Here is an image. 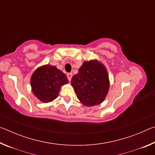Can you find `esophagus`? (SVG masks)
<instances>
[{"mask_svg": "<svg viewBox=\"0 0 155 155\" xmlns=\"http://www.w3.org/2000/svg\"><path fill=\"white\" fill-rule=\"evenodd\" d=\"M67 77H68V79L70 81H71L72 77V73H68V74H67Z\"/></svg>", "mask_w": 155, "mask_h": 155, "instance_id": "34e87169", "label": "esophagus"}]
</instances>
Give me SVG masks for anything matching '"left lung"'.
Returning a JSON list of instances; mask_svg holds the SVG:
<instances>
[{
  "label": "left lung",
  "instance_id": "left-lung-1",
  "mask_svg": "<svg viewBox=\"0 0 155 155\" xmlns=\"http://www.w3.org/2000/svg\"><path fill=\"white\" fill-rule=\"evenodd\" d=\"M71 84L78 99L87 107L103 103L110 85L105 66L96 59L84 61L77 74L72 78Z\"/></svg>",
  "mask_w": 155,
  "mask_h": 155
}]
</instances>
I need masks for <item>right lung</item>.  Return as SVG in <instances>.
<instances>
[{
    "mask_svg": "<svg viewBox=\"0 0 155 155\" xmlns=\"http://www.w3.org/2000/svg\"><path fill=\"white\" fill-rule=\"evenodd\" d=\"M68 83L66 76L56 66L47 64L39 67L31 78L33 94L44 103L54 101L59 96L60 88Z\"/></svg>",
    "mask_w": 155,
    "mask_h": 155,
    "instance_id": "obj_1",
    "label": "right lung"
}]
</instances>
